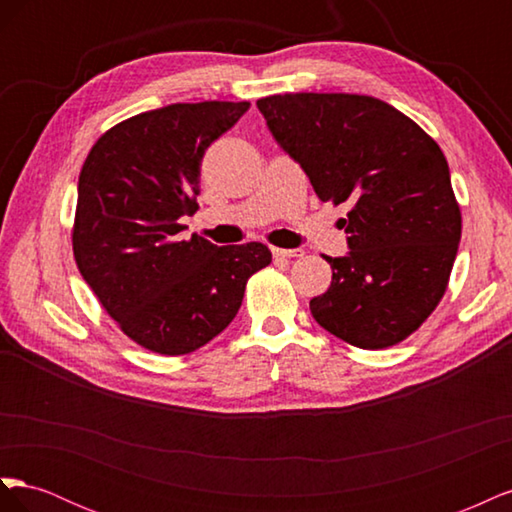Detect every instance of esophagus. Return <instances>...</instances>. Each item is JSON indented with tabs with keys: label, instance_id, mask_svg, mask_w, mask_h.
<instances>
[{
	"label": "esophagus",
	"instance_id": "1",
	"mask_svg": "<svg viewBox=\"0 0 512 512\" xmlns=\"http://www.w3.org/2000/svg\"><path fill=\"white\" fill-rule=\"evenodd\" d=\"M271 252H273L275 260H288V258L301 256V250H284V247H273Z\"/></svg>",
	"mask_w": 512,
	"mask_h": 512
}]
</instances>
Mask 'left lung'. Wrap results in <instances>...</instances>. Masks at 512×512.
<instances>
[{"mask_svg":"<svg viewBox=\"0 0 512 512\" xmlns=\"http://www.w3.org/2000/svg\"><path fill=\"white\" fill-rule=\"evenodd\" d=\"M322 203H352L346 256H324L329 290L312 316L344 342L380 350L436 309L461 239V211L438 143L395 106L356 94H284L256 102Z\"/></svg>","mask_w":512,"mask_h":512,"instance_id":"obj_1","label":"left lung"}]
</instances>
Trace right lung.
Instances as JSON below:
<instances>
[{"instance_id":"1","label":"right lung","mask_w":512,"mask_h":512,"mask_svg":"<svg viewBox=\"0 0 512 512\" xmlns=\"http://www.w3.org/2000/svg\"><path fill=\"white\" fill-rule=\"evenodd\" d=\"M250 102L168 104L104 132L79 175L72 250L119 329L151 352L190 354L237 316L245 284L267 267L262 243L218 247L179 218L194 215L200 162Z\"/></svg>"}]
</instances>
